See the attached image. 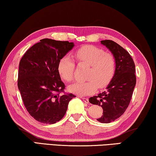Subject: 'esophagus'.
I'll use <instances>...</instances> for the list:
<instances>
[{"instance_id": "obj_1", "label": "esophagus", "mask_w": 156, "mask_h": 156, "mask_svg": "<svg viewBox=\"0 0 156 156\" xmlns=\"http://www.w3.org/2000/svg\"><path fill=\"white\" fill-rule=\"evenodd\" d=\"M81 99H83V101L85 102V103H86V104H88L89 103V100H88V99H87V98H85V97H81Z\"/></svg>"}]
</instances>
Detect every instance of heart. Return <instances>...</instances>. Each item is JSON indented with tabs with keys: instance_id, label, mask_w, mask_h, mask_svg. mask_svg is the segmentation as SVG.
<instances>
[{
	"instance_id": "1",
	"label": "heart",
	"mask_w": 156,
	"mask_h": 156,
	"mask_svg": "<svg viewBox=\"0 0 156 156\" xmlns=\"http://www.w3.org/2000/svg\"><path fill=\"white\" fill-rule=\"evenodd\" d=\"M74 57L80 64L89 65L85 82H77L69 86V91L79 96H86L108 84L115 71V60L111 54L96 46L87 45L76 51ZM75 62L68 55L64 56L58 63L60 77L66 82L73 80Z\"/></svg>"
}]
</instances>
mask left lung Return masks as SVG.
Listing matches in <instances>:
<instances>
[{
    "label": "left lung",
    "mask_w": 156,
    "mask_h": 156,
    "mask_svg": "<svg viewBox=\"0 0 156 156\" xmlns=\"http://www.w3.org/2000/svg\"><path fill=\"white\" fill-rule=\"evenodd\" d=\"M101 43L114 57L115 71L106 91L90 97L89 101L103 108L102 115L97 120L109 123L120 118L129 106L136 85L135 65L128 52L114 41L105 40Z\"/></svg>",
    "instance_id": "8db88e82"
}]
</instances>
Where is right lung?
Returning <instances> with one entry per match:
<instances>
[{
	"instance_id": "1",
	"label": "right lung",
	"mask_w": 156,
	"mask_h": 156,
	"mask_svg": "<svg viewBox=\"0 0 156 156\" xmlns=\"http://www.w3.org/2000/svg\"><path fill=\"white\" fill-rule=\"evenodd\" d=\"M73 43L44 38L30 48L20 62L17 85L29 114L37 121L54 124L66 112L73 94H60L65 88L58 63Z\"/></svg>"
}]
</instances>
